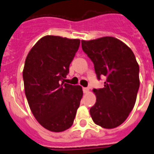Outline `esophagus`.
Here are the masks:
<instances>
[{"label": "esophagus", "instance_id": "obj_1", "mask_svg": "<svg viewBox=\"0 0 154 154\" xmlns=\"http://www.w3.org/2000/svg\"><path fill=\"white\" fill-rule=\"evenodd\" d=\"M88 92H89V89H88V88H83L84 93H88Z\"/></svg>", "mask_w": 154, "mask_h": 154}]
</instances>
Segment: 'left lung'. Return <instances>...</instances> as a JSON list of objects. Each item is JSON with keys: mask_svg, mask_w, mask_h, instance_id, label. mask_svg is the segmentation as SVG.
<instances>
[{"mask_svg": "<svg viewBox=\"0 0 154 154\" xmlns=\"http://www.w3.org/2000/svg\"><path fill=\"white\" fill-rule=\"evenodd\" d=\"M94 64L97 79L106 77L103 88H94L97 101L90 108L96 124L112 129L124 122L135 104L139 88V66L127 45L113 37L81 41Z\"/></svg>", "mask_w": 154, "mask_h": 154, "instance_id": "8db88e82", "label": "left lung"}]
</instances>
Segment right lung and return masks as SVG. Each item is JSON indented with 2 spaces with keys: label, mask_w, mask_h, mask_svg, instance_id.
Returning <instances> with one entry per match:
<instances>
[{
  "label": "right lung",
  "mask_w": 154,
  "mask_h": 154,
  "mask_svg": "<svg viewBox=\"0 0 154 154\" xmlns=\"http://www.w3.org/2000/svg\"><path fill=\"white\" fill-rule=\"evenodd\" d=\"M79 39L47 35L28 53L23 71L25 95L42 127L62 132L73 125L83 96L82 88L64 83Z\"/></svg>",
  "instance_id": "right-lung-1"
}]
</instances>
